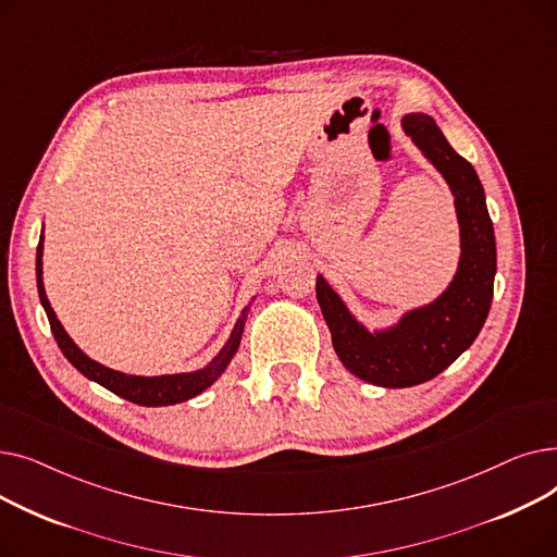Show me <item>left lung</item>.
Returning <instances> with one entry per match:
<instances>
[{"label":"left lung","instance_id":"left-lung-1","mask_svg":"<svg viewBox=\"0 0 557 557\" xmlns=\"http://www.w3.org/2000/svg\"><path fill=\"white\" fill-rule=\"evenodd\" d=\"M401 131L451 189L460 234L458 267L441 296L404 311L393 325L368 330L330 282L315 277V298L341 363L368 384L408 388L449 368L479 336L494 294L496 242L476 169L458 156L433 116L406 112Z\"/></svg>","mask_w":557,"mask_h":557}]
</instances>
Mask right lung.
Returning <instances> with one entry per match:
<instances>
[{
    "label": "right lung",
    "mask_w": 557,
    "mask_h": 557,
    "mask_svg": "<svg viewBox=\"0 0 557 557\" xmlns=\"http://www.w3.org/2000/svg\"><path fill=\"white\" fill-rule=\"evenodd\" d=\"M42 244H45V234H40V244H38V250H36V280H38L40 305L45 307L53 338H55L58 347H61V352L83 376L90 379V382H97L99 386L108 388L110 393L120 395V397H124L133 404H139V406H171V404L187 401V399L200 395L205 388H210L216 382V379L225 372L232 357L237 355L242 336H244L246 318H248L250 305L255 302V296L250 298L248 307L237 318V325L232 327L230 338L219 349V355L208 366H202L198 370L175 372V374H158V376H141V374H126V372H120V370H112V368L90 359L72 341V336L65 332V327L61 325V320L55 318V311L51 309V302L45 294V282H42V250H45V246Z\"/></svg>",
    "instance_id": "1"
}]
</instances>
